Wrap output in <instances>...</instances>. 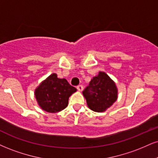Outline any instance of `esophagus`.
<instances>
[{
	"instance_id": "obj_1",
	"label": "esophagus",
	"mask_w": 158,
	"mask_h": 158,
	"mask_svg": "<svg viewBox=\"0 0 158 158\" xmlns=\"http://www.w3.org/2000/svg\"><path fill=\"white\" fill-rule=\"evenodd\" d=\"M83 89H84V87H83V86L81 85H79L77 86V90L79 91H82Z\"/></svg>"
}]
</instances>
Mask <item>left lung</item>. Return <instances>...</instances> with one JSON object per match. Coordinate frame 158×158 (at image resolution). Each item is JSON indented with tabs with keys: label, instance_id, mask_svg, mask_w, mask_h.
Here are the masks:
<instances>
[{
	"label": "left lung",
	"instance_id": "left-lung-1",
	"mask_svg": "<svg viewBox=\"0 0 158 158\" xmlns=\"http://www.w3.org/2000/svg\"><path fill=\"white\" fill-rule=\"evenodd\" d=\"M82 94L89 108L98 113L105 111L118 98L115 82L104 72H99L98 76L91 79Z\"/></svg>",
	"mask_w": 158,
	"mask_h": 158
}]
</instances>
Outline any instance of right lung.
Instances as JSON below:
<instances>
[{
  "mask_svg": "<svg viewBox=\"0 0 158 158\" xmlns=\"http://www.w3.org/2000/svg\"><path fill=\"white\" fill-rule=\"evenodd\" d=\"M76 91L77 88L65 79H59L56 73H53L36 89L35 97L43 110L57 113L67 107L68 98Z\"/></svg>",
  "mask_w": 158,
  "mask_h": 158,
  "instance_id": "1",
  "label": "right lung"
}]
</instances>
